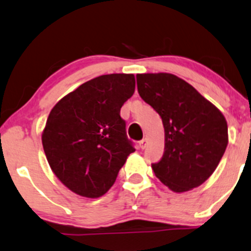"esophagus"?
<instances>
[{
    "label": "esophagus",
    "instance_id": "1",
    "mask_svg": "<svg viewBox=\"0 0 251 251\" xmlns=\"http://www.w3.org/2000/svg\"><path fill=\"white\" fill-rule=\"evenodd\" d=\"M147 145H148V139L147 138L142 139L139 142V148L140 149H145V148H147Z\"/></svg>",
    "mask_w": 251,
    "mask_h": 251
}]
</instances>
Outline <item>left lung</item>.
<instances>
[{
  "label": "left lung",
  "mask_w": 251,
  "mask_h": 251,
  "mask_svg": "<svg viewBox=\"0 0 251 251\" xmlns=\"http://www.w3.org/2000/svg\"><path fill=\"white\" fill-rule=\"evenodd\" d=\"M140 98L161 115L164 153L152 170L170 191L197 188L213 174L227 147V123L207 99L173 74H138Z\"/></svg>",
  "instance_id": "left-lung-1"
}]
</instances>
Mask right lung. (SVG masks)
Segmentation results:
<instances>
[{"label": "right lung", "instance_id": "add662e5", "mask_svg": "<svg viewBox=\"0 0 251 251\" xmlns=\"http://www.w3.org/2000/svg\"><path fill=\"white\" fill-rule=\"evenodd\" d=\"M133 74H109L81 84L54 104L41 134L53 174L71 192L100 198L134 148L120 108L133 95Z\"/></svg>", "mask_w": 251, "mask_h": 251}]
</instances>
